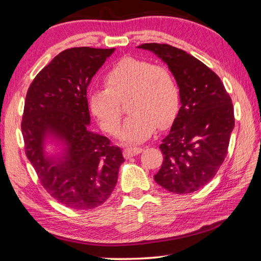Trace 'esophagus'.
Masks as SVG:
<instances>
[{"instance_id":"34e87169","label":"esophagus","mask_w":261,"mask_h":261,"mask_svg":"<svg viewBox=\"0 0 261 261\" xmlns=\"http://www.w3.org/2000/svg\"><path fill=\"white\" fill-rule=\"evenodd\" d=\"M142 151V148H139V147H127L123 149V156H125L126 159H129L132 156H135L140 154Z\"/></svg>"}]
</instances>
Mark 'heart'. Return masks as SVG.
Listing matches in <instances>:
<instances>
[{
	"label": "heart",
	"instance_id": "heart-1",
	"mask_svg": "<svg viewBox=\"0 0 261 261\" xmlns=\"http://www.w3.org/2000/svg\"><path fill=\"white\" fill-rule=\"evenodd\" d=\"M105 90L87 94L91 113L110 134L119 130L122 120L120 103L132 113L120 139L126 143L146 141L156 129L169 127L179 110V90L171 72L144 59L127 57L115 64L105 77Z\"/></svg>",
	"mask_w": 261,
	"mask_h": 261
}]
</instances>
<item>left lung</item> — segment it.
Masks as SVG:
<instances>
[{"mask_svg": "<svg viewBox=\"0 0 261 261\" xmlns=\"http://www.w3.org/2000/svg\"><path fill=\"white\" fill-rule=\"evenodd\" d=\"M167 64L179 89L181 108L162 140L155 182L172 194H190L209 183L225 160L234 127L233 105L222 80L194 56L168 44L146 43Z\"/></svg>", "mask_w": 261, "mask_h": 261, "instance_id": "obj_1", "label": "left lung"}]
</instances>
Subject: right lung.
<instances>
[{"instance_id":"obj_1","label":"right lung","mask_w":261,"mask_h":261,"mask_svg":"<svg viewBox=\"0 0 261 261\" xmlns=\"http://www.w3.org/2000/svg\"><path fill=\"white\" fill-rule=\"evenodd\" d=\"M114 50H64L36 75L25 97L21 127L27 158L45 190L70 209L105 203L125 161L119 147L89 129L87 87ZM47 139L62 147L61 153L46 154Z\"/></svg>"}]
</instances>
